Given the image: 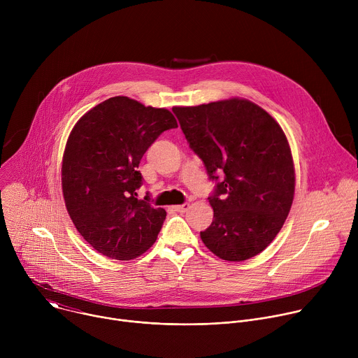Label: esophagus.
Instances as JSON below:
<instances>
[{
  "label": "esophagus",
  "instance_id": "esophagus-1",
  "mask_svg": "<svg viewBox=\"0 0 358 358\" xmlns=\"http://www.w3.org/2000/svg\"><path fill=\"white\" fill-rule=\"evenodd\" d=\"M188 208H189V203H188V202L180 203V206H176V207H174V210H176L177 213H185Z\"/></svg>",
  "mask_w": 358,
  "mask_h": 358
}]
</instances>
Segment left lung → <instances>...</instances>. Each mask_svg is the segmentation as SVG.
<instances>
[{"label":"left lung","instance_id":"8db88e82","mask_svg":"<svg viewBox=\"0 0 358 358\" xmlns=\"http://www.w3.org/2000/svg\"><path fill=\"white\" fill-rule=\"evenodd\" d=\"M189 144L215 184L206 246L224 261L261 253L290 211L294 169L287 138L264 109L245 99L174 108Z\"/></svg>","mask_w":358,"mask_h":358}]
</instances>
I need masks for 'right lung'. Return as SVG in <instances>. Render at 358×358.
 Returning <instances> with one entry per match:
<instances>
[{
    "label": "right lung",
    "mask_w": 358,
    "mask_h": 358,
    "mask_svg": "<svg viewBox=\"0 0 358 358\" xmlns=\"http://www.w3.org/2000/svg\"><path fill=\"white\" fill-rule=\"evenodd\" d=\"M177 120L167 109L144 106L126 96L110 97L75 124L62 163L66 210L83 239L108 258L129 261L152 243L166 220L137 198L138 164L147 148Z\"/></svg>",
    "instance_id": "1"
}]
</instances>
